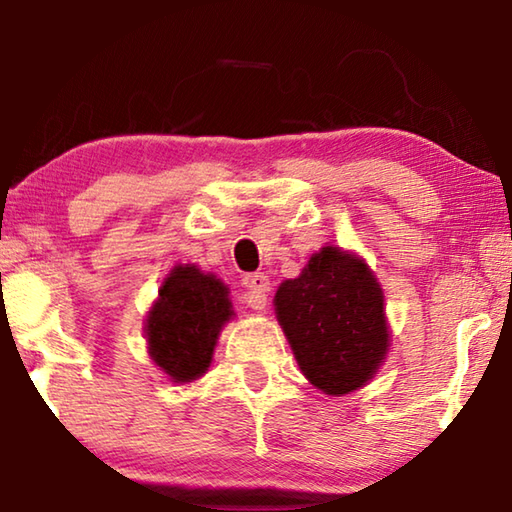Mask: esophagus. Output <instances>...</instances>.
<instances>
[{"label":"esophagus","instance_id":"esophagus-1","mask_svg":"<svg viewBox=\"0 0 512 512\" xmlns=\"http://www.w3.org/2000/svg\"><path fill=\"white\" fill-rule=\"evenodd\" d=\"M244 287L248 289V307L264 309L268 302V291H271V280L264 273H250L244 277Z\"/></svg>","mask_w":512,"mask_h":512}]
</instances>
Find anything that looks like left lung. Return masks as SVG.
<instances>
[{
    "mask_svg": "<svg viewBox=\"0 0 512 512\" xmlns=\"http://www.w3.org/2000/svg\"><path fill=\"white\" fill-rule=\"evenodd\" d=\"M300 372L325 395L370 384L391 350L384 291L357 253L323 246L273 298Z\"/></svg>",
    "mask_w": 512,
    "mask_h": 512,
    "instance_id": "left-lung-1",
    "label": "left lung"
}]
</instances>
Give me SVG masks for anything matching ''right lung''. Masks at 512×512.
Instances as JSON below:
<instances>
[{
  "label": "right lung",
  "mask_w": 512,
  "mask_h": 512,
  "mask_svg": "<svg viewBox=\"0 0 512 512\" xmlns=\"http://www.w3.org/2000/svg\"><path fill=\"white\" fill-rule=\"evenodd\" d=\"M235 318L230 289L196 264H176L144 318L146 352L173 384L201 379L221 329Z\"/></svg>",
  "instance_id": "add662e5"
}]
</instances>
